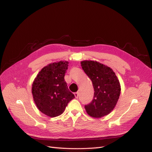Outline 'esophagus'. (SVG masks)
Returning <instances> with one entry per match:
<instances>
[{
  "mask_svg": "<svg viewBox=\"0 0 152 152\" xmlns=\"http://www.w3.org/2000/svg\"><path fill=\"white\" fill-rule=\"evenodd\" d=\"M75 96L76 98H77L79 96V94H78V92H75Z\"/></svg>",
  "mask_w": 152,
  "mask_h": 152,
  "instance_id": "1",
  "label": "esophagus"
}]
</instances>
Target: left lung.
Here are the masks:
<instances>
[{
    "label": "left lung",
    "mask_w": 152,
    "mask_h": 152,
    "mask_svg": "<svg viewBox=\"0 0 152 152\" xmlns=\"http://www.w3.org/2000/svg\"><path fill=\"white\" fill-rule=\"evenodd\" d=\"M81 66L94 89L92 101L85 105L86 113L93 118H101L113 110L120 97L121 86L115 72L110 67L94 60H83Z\"/></svg>",
    "instance_id": "obj_1"
}]
</instances>
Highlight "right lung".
Here are the masks:
<instances>
[{"mask_svg":"<svg viewBox=\"0 0 152 152\" xmlns=\"http://www.w3.org/2000/svg\"><path fill=\"white\" fill-rule=\"evenodd\" d=\"M68 64L61 60L47 65L33 81L34 101L39 110L50 117L62 114L69 101L75 97L64 80Z\"/></svg>","mask_w":152,"mask_h":152,"instance_id":"right-lung-1","label":"right lung"}]
</instances>
